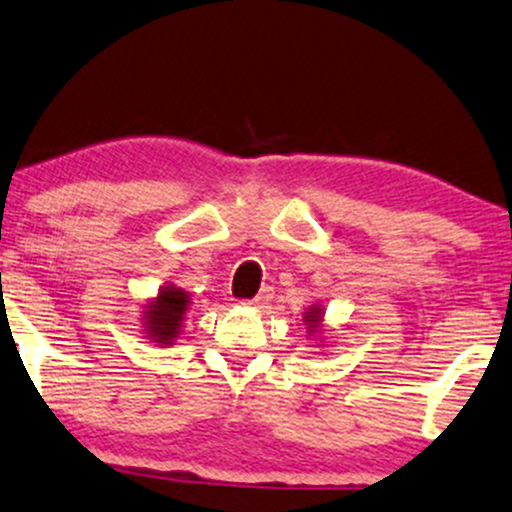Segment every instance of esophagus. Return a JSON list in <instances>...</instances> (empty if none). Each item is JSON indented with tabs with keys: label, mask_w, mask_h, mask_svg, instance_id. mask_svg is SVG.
Returning <instances> with one entry per match:
<instances>
[{
	"label": "esophagus",
	"mask_w": 512,
	"mask_h": 512,
	"mask_svg": "<svg viewBox=\"0 0 512 512\" xmlns=\"http://www.w3.org/2000/svg\"><path fill=\"white\" fill-rule=\"evenodd\" d=\"M273 287H263L261 292L256 294V299H251V306H254V309H263V306H268L270 304V299H273Z\"/></svg>",
	"instance_id": "34e87169"
}]
</instances>
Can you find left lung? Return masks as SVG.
Listing matches in <instances>:
<instances>
[{
    "label": "left lung",
    "instance_id": "left-lung-1",
    "mask_svg": "<svg viewBox=\"0 0 512 512\" xmlns=\"http://www.w3.org/2000/svg\"><path fill=\"white\" fill-rule=\"evenodd\" d=\"M323 316H326V311H323L321 304L309 306V309L304 311L306 333H309V338L314 340V345L311 347H321V342H323Z\"/></svg>",
    "mask_w": 512,
    "mask_h": 512
}]
</instances>
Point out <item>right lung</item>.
I'll use <instances>...</instances> for the list:
<instances>
[{
	"mask_svg": "<svg viewBox=\"0 0 512 512\" xmlns=\"http://www.w3.org/2000/svg\"><path fill=\"white\" fill-rule=\"evenodd\" d=\"M189 304L191 294L184 292L182 287H160L158 297H153L150 302L143 304L141 321L146 338L153 340L155 345L160 347L174 345V340H179V335H182Z\"/></svg>",
	"mask_w": 512,
	"mask_h": 512,
	"instance_id": "1",
	"label": "right lung"
}]
</instances>
